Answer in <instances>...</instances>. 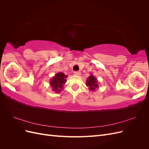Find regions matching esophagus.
Wrapping results in <instances>:
<instances>
[{
    "label": "esophagus",
    "mask_w": 149,
    "mask_h": 149,
    "mask_svg": "<svg viewBox=\"0 0 149 149\" xmlns=\"http://www.w3.org/2000/svg\"><path fill=\"white\" fill-rule=\"evenodd\" d=\"M74 74L76 76H79L81 74V73L79 71H74Z\"/></svg>",
    "instance_id": "1"
}]
</instances>
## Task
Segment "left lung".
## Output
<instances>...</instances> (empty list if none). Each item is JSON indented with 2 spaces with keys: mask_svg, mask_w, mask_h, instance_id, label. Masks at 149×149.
I'll return each mask as SVG.
<instances>
[{
  "mask_svg": "<svg viewBox=\"0 0 149 149\" xmlns=\"http://www.w3.org/2000/svg\"><path fill=\"white\" fill-rule=\"evenodd\" d=\"M87 83L86 85L89 86V89L91 90V91H94L96 88L98 87L97 84V81L96 78L94 77V76L91 74L86 80Z\"/></svg>",
  "mask_w": 149,
  "mask_h": 149,
  "instance_id": "obj_1",
  "label": "left lung"
}]
</instances>
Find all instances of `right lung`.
<instances>
[{"mask_svg":"<svg viewBox=\"0 0 149 149\" xmlns=\"http://www.w3.org/2000/svg\"><path fill=\"white\" fill-rule=\"evenodd\" d=\"M66 77L67 76L63 73H58L55 74L49 82L53 91H55L56 93L61 91L63 84L66 83Z\"/></svg>","mask_w":149,"mask_h":149,"instance_id":"obj_1","label":"right lung"}]
</instances>
